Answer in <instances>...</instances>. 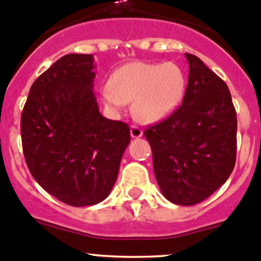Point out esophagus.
Segmentation results:
<instances>
[{
	"label": "esophagus",
	"instance_id": "esophagus-1",
	"mask_svg": "<svg viewBox=\"0 0 261 261\" xmlns=\"http://www.w3.org/2000/svg\"><path fill=\"white\" fill-rule=\"evenodd\" d=\"M130 135H131V138L139 139V138H141V136H143V130H141L140 127H138V126L133 125L130 127Z\"/></svg>",
	"mask_w": 261,
	"mask_h": 261
}]
</instances>
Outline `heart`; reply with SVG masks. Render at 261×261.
Returning <instances> with one entry per match:
<instances>
[{
    "label": "heart",
    "instance_id": "b5f03b06",
    "mask_svg": "<svg viewBox=\"0 0 261 261\" xmlns=\"http://www.w3.org/2000/svg\"><path fill=\"white\" fill-rule=\"evenodd\" d=\"M186 93L183 70L172 62H133L112 74L110 86L102 88L106 107L120 112L127 102L140 122L155 123L169 117L179 107Z\"/></svg>",
    "mask_w": 261,
    "mask_h": 261
}]
</instances>
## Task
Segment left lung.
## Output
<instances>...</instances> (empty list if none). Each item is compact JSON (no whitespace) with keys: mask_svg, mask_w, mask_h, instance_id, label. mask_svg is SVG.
Returning a JSON list of instances; mask_svg holds the SVG:
<instances>
[{"mask_svg":"<svg viewBox=\"0 0 261 261\" xmlns=\"http://www.w3.org/2000/svg\"><path fill=\"white\" fill-rule=\"evenodd\" d=\"M189 65L183 102L162 122L145 130L155 178L163 196L180 206L204 201L232 173L238 118L226 83L199 58Z\"/></svg>","mask_w":261,"mask_h":261,"instance_id":"1","label":"left lung"}]
</instances>
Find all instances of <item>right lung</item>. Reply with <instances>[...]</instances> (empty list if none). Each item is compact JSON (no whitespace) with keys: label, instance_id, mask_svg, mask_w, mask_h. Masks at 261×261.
I'll use <instances>...</instances> for the list:
<instances>
[{"label":"right lung","instance_id":"right-lung-1","mask_svg":"<svg viewBox=\"0 0 261 261\" xmlns=\"http://www.w3.org/2000/svg\"><path fill=\"white\" fill-rule=\"evenodd\" d=\"M93 55L68 54L31 86L21 115V140L34 179L73 207L109 197L130 128L99 112Z\"/></svg>","mask_w":261,"mask_h":261}]
</instances>
